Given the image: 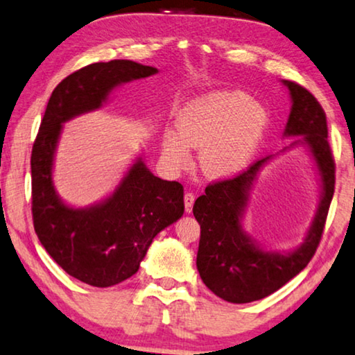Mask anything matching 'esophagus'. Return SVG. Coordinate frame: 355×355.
I'll list each match as a JSON object with an SVG mask.
<instances>
[{
  "label": "esophagus",
  "instance_id": "34e87169",
  "mask_svg": "<svg viewBox=\"0 0 355 355\" xmlns=\"http://www.w3.org/2000/svg\"><path fill=\"white\" fill-rule=\"evenodd\" d=\"M193 201H195V195H193L192 192H185V195H184V206H185V211L192 212Z\"/></svg>",
  "mask_w": 355,
  "mask_h": 355
}]
</instances>
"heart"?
I'll return each instance as SVG.
<instances>
[{
  "label": "heart",
  "mask_w": 355,
  "mask_h": 355,
  "mask_svg": "<svg viewBox=\"0 0 355 355\" xmlns=\"http://www.w3.org/2000/svg\"><path fill=\"white\" fill-rule=\"evenodd\" d=\"M178 133L163 138L173 165H185L190 149L200 150V168L212 179L230 178L252 159L263 138L268 116L243 92H214L189 103L178 116Z\"/></svg>",
  "instance_id": "b5f03b06"
}]
</instances>
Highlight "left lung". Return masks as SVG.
I'll return each mask as SVG.
<instances>
[{
	"instance_id": "left-lung-1",
	"label": "left lung",
	"mask_w": 355,
	"mask_h": 355,
	"mask_svg": "<svg viewBox=\"0 0 355 355\" xmlns=\"http://www.w3.org/2000/svg\"><path fill=\"white\" fill-rule=\"evenodd\" d=\"M284 84L292 96L286 135L304 136L322 178V200L304 243L293 252L281 255L261 250L241 228L248 192L270 157L205 189V195L198 196L193 205V216L200 223L196 268L206 287L230 303H249L268 297L309 263L322 238L334 198L335 160L327 139L329 128L324 109L304 87L292 80H284Z\"/></svg>"
}]
</instances>
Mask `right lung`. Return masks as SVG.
Masks as SVG:
<instances>
[{
	"mask_svg": "<svg viewBox=\"0 0 355 355\" xmlns=\"http://www.w3.org/2000/svg\"><path fill=\"white\" fill-rule=\"evenodd\" d=\"M157 68L111 60L74 71L47 103L31 150V214L49 255L69 276L94 287H111L139 270L146 250L163 228L184 214V187L163 181L138 160L105 203L68 208L52 185V160L62 123L101 106L114 87L147 78Z\"/></svg>",
	"mask_w": 355,
	"mask_h": 355,
	"instance_id": "right-lung-1",
	"label": "right lung"
}]
</instances>
